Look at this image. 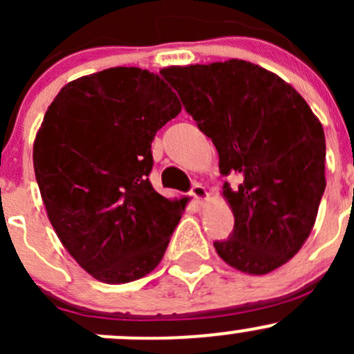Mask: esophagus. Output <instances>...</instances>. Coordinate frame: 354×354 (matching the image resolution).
Masks as SVG:
<instances>
[{
    "label": "esophagus",
    "mask_w": 354,
    "mask_h": 354,
    "mask_svg": "<svg viewBox=\"0 0 354 354\" xmlns=\"http://www.w3.org/2000/svg\"><path fill=\"white\" fill-rule=\"evenodd\" d=\"M192 197H194L195 200H197V202H205L207 200V197H209V194H207V190H205V187H202V185L200 183H195L194 187H192Z\"/></svg>",
    "instance_id": "34e87169"
}]
</instances>
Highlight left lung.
<instances>
[{
    "label": "left lung",
    "mask_w": 354,
    "mask_h": 354,
    "mask_svg": "<svg viewBox=\"0 0 354 354\" xmlns=\"http://www.w3.org/2000/svg\"><path fill=\"white\" fill-rule=\"evenodd\" d=\"M185 109L216 145L233 233L214 241L241 272L277 269L308 238L326 190V135L305 99L266 68L224 63L160 70Z\"/></svg>",
    "instance_id": "8db88e82"
}]
</instances>
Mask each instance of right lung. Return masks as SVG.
I'll return each mask as SVG.
<instances>
[{
    "mask_svg": "<svg viewBox=\"0 0 354 354\" xmlns=\"http://www.w3.org/2000/svg\"><path fill=\"white\" fill-rule=\"evenodd\" d=\"M180 111L159 75L133 66L70 82L46 111L35 180L63 246L97 281L140 279L164 257L187 198L152 188L151 145Z\"/></svg>",
    "mask_w": 354,
    "mask_h": 354,
    "instance_id": "1",
    "label": "right lung"
}]
</instances>
